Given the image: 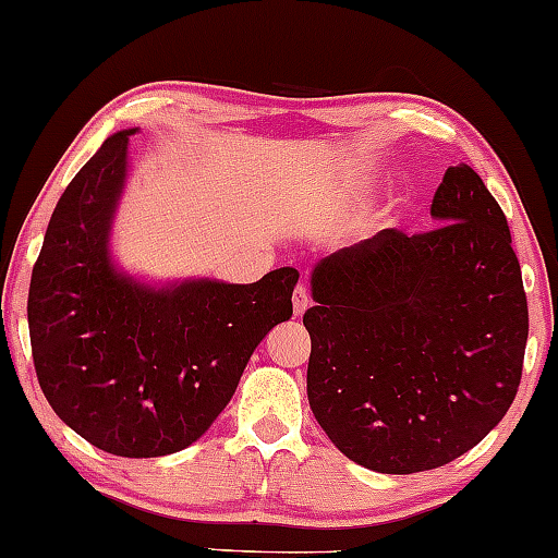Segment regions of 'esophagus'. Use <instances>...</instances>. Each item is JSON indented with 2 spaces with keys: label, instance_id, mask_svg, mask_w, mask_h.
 Masks as SVG:
<instances>
[{
  "label": "esophagus",
  "instance_id": "1",
  "mask_svg": "<svg viewBox=\"0 0 558 558\" xmlns=\"http://www.w3.org/2000/svg\"><path fill=\"white\" fill-rule=\"evenodd\" d=\"M307 307H310V294H307V289H305V287H296L294 294H292V310H294V315L302 317V315H305Z\"/></svg>",
  "mask_w": 558,
  "mask_h": 558
}]
</instances>
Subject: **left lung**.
Masks as SVG:
<instances>
[{"mask_svg": "<svg viewBox=\"0 0 558 558\" xmlns=\"http://www.w3.org/2000/svg\"><path fill=\"white\" fill-rule=\"evenodd\" d=\"M436 230H381L323 258L302 323L307 400L332 446L379 474L459 459L515 400L527 302L508 220L472 166H448Z\"/></svg>", "mask_w": 558, "mask_h": 558, "instance_id": "8db88e82", "label": "left lung"}]
</instances>
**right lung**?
I'll return each mask as SVG.
<instances>
[{
  "label": "right lung",
  "mask_w": 558,
  "mask_h": 558,
  "mask_svg": "<svg viewBox=\"0 0 558 558\" xmlns=\"http://www.w3.org/2000/svg\"><path fill=\"white\" fill-rule=\"evenodd\" d=\"M107 137L50 215L27 296L43 395L71 430L125 459L192 446L235 395L251 353L292 317L300 271L253 284L154 281L122 269L112 228L130 177V135Z\"/></svg>",
  "instance_id": "1"
}]
</instances>
